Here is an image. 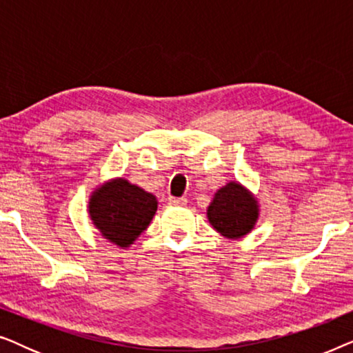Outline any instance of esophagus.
<instances>
[{
	"mask_svg": "<svg viewBox=\"0 0 353 353\" xmlns=\"http://www.w3.org/2000/svg\"><path fill=\"white\" fill-rule=\"evenodd\" d=\"M168 204L183 207V205L188 204V201L185 199V197H173V196H170V197H168Z\"/></svg>",
	"mask_w": 353,
	"mask_h": 353,
	"instance_id": "esophagus-1",
	"label": "esophagus"
}]
</instances>
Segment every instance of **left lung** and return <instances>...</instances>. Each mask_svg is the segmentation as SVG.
Returning <instances> with one entry per match:
<instances>
[{"label": "left lung", "instance_id": "1", "mask_svg": "<svg viewBox=\"0 0 353 353\" xmlns=\"http://www.w3.org/2000/svg\"><path fill=\"white\" fill-rule=\"evenodd\" d=\"M207 216L221 236L238 239L254 228L259 219V205L244 186L231 181L215 192L214 201L207 209Z\"/></svg>", "mask_w": 353, "mask_h": 353}]
</instances>
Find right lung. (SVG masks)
<instances>
[{
	"label": "right lung",
	"instance_id": "right-lung-1",
	"mask_svg": "<svg viewBox=\"0 0 353 353\" xmlns=\"http://www.w3.org/2000/svg\"><path fill=\"white\" fill-rule=\"evenodd\" d=\"M156 210V196L123 178L105 183L90 199V216L94 226L119 248L133 244L151 223Z\"/></svg>",
	"mask_w": 353,
	"mask_h": 353
}]
</instances>
